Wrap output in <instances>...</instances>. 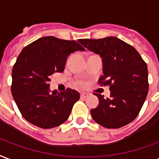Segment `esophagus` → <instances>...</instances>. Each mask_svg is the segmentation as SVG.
<instances>
[{
  "label": "esophagus",
  "instance_id": "esophagus-1",
  "mask_svg": "<svg viewBox=\"0 0 159 159\" xmlns=\"http://www.w3.org/2000/svg\"><path fill=\"white\" fill-rule=\"evenodd\" d=\"M89 93H81V98H88L89 96Z\"/></svg>",
  "mask_w": 159,
  "mask_h": 159
}]
</instances>
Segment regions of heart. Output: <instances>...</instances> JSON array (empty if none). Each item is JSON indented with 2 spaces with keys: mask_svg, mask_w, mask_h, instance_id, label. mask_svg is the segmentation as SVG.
<instances>
[{
  "mask_svg": "<svg viewBox=\"0 0 159 159\" xmlns=\"http://www.w3.org/2000/svg\"><path fill=\"white\" fill-rule=\"evenodd\" d=\"M78 83H79V84H83V83H82V82H79Z\"/></svg>",
  "mask_w": 159,
  "mask_h": 159,
  "instance_id": "b5f03b06",
  "label": "heart"
}]
</instances>
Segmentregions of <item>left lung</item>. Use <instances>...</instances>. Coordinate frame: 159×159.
Wrapping results in <instances>:
<instances>
[{"mask_svg": "<svg viewBox=\"0 0 159 159\" xmlns=\"http://www.w3.org/2000/svg\"><path fill=\"white\" fill-rule=\"evenodd\" d=\"M102 59L98 83L109 85L110 98L96 93L98 105L91 109L95 122L105 128H120L138 116L148 92V66L136 50L114 36L78 39Z\"/></svg>", "mask_w": 159, "mask_h": 159, "instance_id": "1", "label": "left lung"}]
</instances>
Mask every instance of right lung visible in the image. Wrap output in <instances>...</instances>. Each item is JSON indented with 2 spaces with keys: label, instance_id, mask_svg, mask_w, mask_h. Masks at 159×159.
Returning a JSON list of instances; mask_svg holds the SVG:
<instances>
[{
  "label": "right lung",
  "instance_id": "add662e5",
  "mask_svg": "<svg viewBox=\"0 0 159 159\" xmlns=\"http://www.w3.org/2000/svg\"><path fill=\"white\" fill-rule=\"evenodd\" d=\"M85 49L74 40L45 36L23 48L12 68L11 94L26 120L49 129L64 123L79 93L67 89L51 91L49 82L54 72H62L67 57Z\"/></svg>",
  "mask_w": 159,
  "mask_h": 159
}]
</instances>
